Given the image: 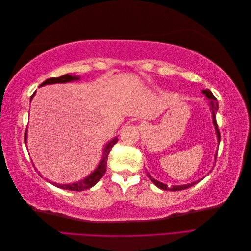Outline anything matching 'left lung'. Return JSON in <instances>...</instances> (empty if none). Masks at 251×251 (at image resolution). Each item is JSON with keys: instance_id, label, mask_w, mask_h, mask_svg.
I'll list each match as a JSON object with an SVG mask.
<instances>
[{"instance_id": "obj_1", "label": "left lung", "mask_w": 251, "mask_h": 251, "mask_svg": "<svg viewBox=\"0 0 251 251\" xmlns=\"http://www.w3.org/2000/svg\"><path fill=\"white\" fill-rule=\"evenodd\" d=\"M202 93L205 94V96H206L208 100H209V105H210V110H211V113H212V121H214V126H215V128H216V132H217V136H218V141L220 142V138H221V136H220V132H219V127H218V124H217V119H216V113L218 111V100L217 98L214 96V94H212L209 90H203ZM216 159H217V155H216ZM149 178L151 180V182L153 183L161 189H164V191H172V192H175V191H183V189H186L188 187L193 186L194 184L198 183L199 181H196V182H193V183L191 184H185V185H172V186H168L166 184H163L161 183V182L157 181L156 179H154L151 176H150V175H148Z\"/></svg>"}]
</instances>
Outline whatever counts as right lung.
Here are the masks:
<instances>
[{
    "instance_id": "add662e5",
    "label": "right lung",
    "mask_w": 251,
    "mask_h": 251,
    "mask_svg": "<svg viewBox=\"0 0 251 251\" xmlns=\"http://www.w3.org/2000/svg\"><path fill=\"white\" fill-rule=\"evenodd\" d=\"M79 79V76H76V75H70V74H65L63 76H59V77H52V78H48L45 80L40 87L43 86H46V85H51V83H64V82H69L72 80H77ZM34 93L31 95V98L33 97ZM25 143L27 140V130L25 132ZM118 141L117 137H115L114 139H112L109 143L105 144V147L103 149V155H102V159L100 160V164H98L97 168L95 169V171L90 174L89 176L85 179H82L78 182H74V183H70V184H58V183H54V182H52V184L59 187V188H63V189H67V191H75V192H80V191H85V189L91 188L92 186H94L98 181L100 180V178L103 176L105 170H107V161H108V156L109 153L111 151L112 147H114V144Z\"/></svg>"
}]
</instances>
